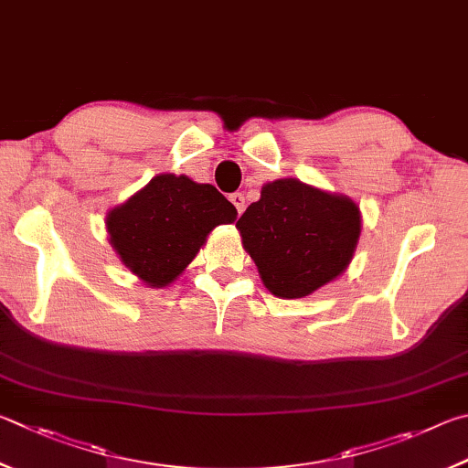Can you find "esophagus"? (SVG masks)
Here are the masks:
<instances>
[{
  "instance_id": "obj_1",
  "label": "esophagus",
  "mask_w": 468,
  "mask_h": 468,
  "mask_svg": "<svg viewBox=\"0 0 468 468\" xmlns=\"http://www.w3.org/2000/svg\"><path fill=\"white\" fill-rule=\"evenodd\" d=\"M229 201H232L236 211H239V213L244 211V195L242 193H232V195H229Z\"/></svg>"
}]
</instances>
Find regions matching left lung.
<instances>
[{
    "label": "left lung",
    "instance_id": "left-lung-1",
    "mask_svg": "<svg viewBox=\"0 0 468 468\" xmlns=\"http://www.w3.org/2000/svg\"><path fill=\"white\" fill-rule=\"evenodd\" d=\"M236 228L265 288L277 298H304L346 271L362 213L346 195L280 178L263 186Z\"/></svg>",
    "mask_w": 468,
    "mask_h": 468
}]
</instances>
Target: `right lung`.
Here are the masks:
<instances>
[{
    "label": "right lung",
    "mask_w": 468,
    "mask_h": 468,
    "mask_svg": "<svg viewBox=\"0 0 468 468\" xmlns=\"http://www.w3.org/2000/svg\"><path fill=\"white\" fill-rule=\"evenodd\" d=\"M239 211L213 185L185 175H158L142 191L106 216V232L131 273L164 288L186 265L219 224H232Z\"/></svg>",
    "instance_id": "obj_1"
}]
</instances>
